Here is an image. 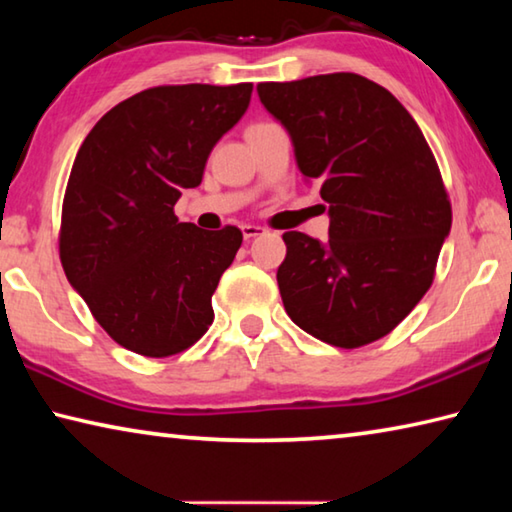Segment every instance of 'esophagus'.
<instances>
[{
    "instance_id": "1",
    "label": "esophagus",
    "mask_w": 512,
    "mask_h": 512,
    "mask_svg": "<svg viewBox=\"0 0 512 512\" xmlns=\"http://www.w3.org/2000/svg\"><path fill=\"white\" fill-rule=\"evenodd\" d=\"M241 232H244V239L250 241V239H255L259 235H264L266 230L262 228V225H241Z\"/></svg>"
}]
</instances>
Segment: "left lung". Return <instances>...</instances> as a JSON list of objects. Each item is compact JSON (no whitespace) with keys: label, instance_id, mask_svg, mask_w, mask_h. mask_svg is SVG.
Here are the masks:
<instances>
[{"label":"left lung","instance_id":"1","mask_svg":"<svg viewBox=\"0 0 512 512\" xmlns=\"http://www.w3.org/2000/svg\"><path fill=\"white\" fill-rule=\"evenodd\" d=\"M298 169L320 187L329 239L284 232L277 287L289 318L336 348L386 336L431 287L452 205L427 140L400 101L359 74L259 83Z\"/></svg>","mask_w":512,"mask_h":512}]
</instances>
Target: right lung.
I'll return each mask as SVG.
<instances>
[{
  "instance_id": "1",
  "label": "right lung",
  "mask_w": 512,
  "mask_h": 512,
  "mask_svg": "<svg viewBox=\"0 0 512 512\" xmlns=\"http://www.w3.org/2000/svg\"><path fill=\"white\" fill-rule=\"evenodd\" d=\"M253 83L160 85L117 103L76 153L63 201L60 262L92 316L126 350L169 357L214 320L212 293L241 230L180 223L216 142L248 110Z\"/></svg>"
}]
</instances>
